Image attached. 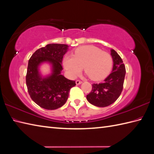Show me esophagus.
Returning <instances> with one entry per match:
<instances>
[{"label": "esophagus", "instance_id": "1", "mask_svg": "<svg viewBox=\"0 0 154 154\" xmlns=\"http://www.w3.org/2000/svg\"><path fill=\"white\" fill-rule=\"evenodd\" d=\"M75 83H76L77 85H80V84L82 83V81H79V80H77Z\"/></svg>", "mask_w": 154, "mask_h": 154}]
</instances>
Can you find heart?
I'll return each instance as SVG.
<instances>
[{
  "instance_id": "b5f03b06",
  "label": "heart",
  "mask_w": 154,
  "mask_h": 154,
  "mask_svg": "<svg viewBox=\"0 0 154 154\" xmlns=\"http://www.w3.org/2000/svg\"><path fill=\"white\" fill-rule=\"evenodd\" d=\"M113 58L109 53L94 46H83L75 51L73 56L63 59L64 68L71 77H75L83 69L91 79H103L109 73Z\"/></svg>"
}]
</instances>
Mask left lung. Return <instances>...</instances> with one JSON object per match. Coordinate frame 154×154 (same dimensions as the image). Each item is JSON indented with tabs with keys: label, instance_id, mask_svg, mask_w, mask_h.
Here are the masks:
<instances>
[{
	"label": "left lung",
	"instance_id": "8db88e82",
	"mask_svg": "<svg viewBox=\"0 0 154 154\" xmlns=\"http://www.w3.org/2000/svg\"><path fill=\"white\" fill-rule=\"evenodd\" d=\"M113 61L112 72L100 83H94L87 100L97 107H106L115 102L123 91L126 69L120 56L111 50Z\"/></svg>",
	"mask_w": 154,
	"mask_h": 154
}]
</instances>
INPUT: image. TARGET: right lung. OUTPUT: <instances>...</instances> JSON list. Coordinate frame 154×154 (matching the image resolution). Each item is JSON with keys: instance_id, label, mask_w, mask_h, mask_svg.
I'll return each mask as SVG.
<instances>
[{"instance_id": "1", "label": "right lung", "mask_w": 154, "mask_h": 154, "mask_svg": "<svg viewBox=\"0 0 154 154\" xmlns=\"http://www.w3.org/2000/svg\"><path fill=\"white\" fill-rule=\"evenodd\" d=\"M68 46L63 44H49L37 50L29 60L26 85L31 99L41 108L52 110L65 104L70 89L75 86V81L67 79L61 74L63 56ZM43 62L52 64L51 75L42 78L38 66Z\"/></svg>"}]
</instances>
